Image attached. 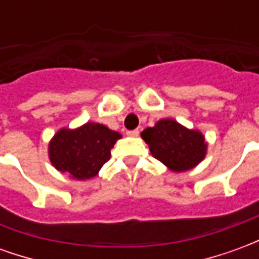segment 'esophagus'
<instances>
[{"instance_id": "34e87169", "label": "esophagus", "mask_w": 259, "mask_h": 259, "mask_svg": "<svg viewBox=\"0 0 259 259\" xmlns=\"http://www.w3.org/2000/svg\"><path fill=\"white\" fill-rule=\"evenodd\" d=\"M126 135L130 136V137H137V136L140 135V132H139V130H137V129H135V130H129V132H127V133H126Z\"/></svg>"}]
</instances>
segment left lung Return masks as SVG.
<instances>
[{
	"label": "left lung",
	"mask_w": 259,
	"mask_h": 259,
	"mask_svg": "<svg viewBox=\"0 0 259 259\" xmlns=\"http://www.w3.org/2000/svg\"><path fill=\"white\" fill-rule=\"evenodd\" d=\"M152 157L174 172L195 168L205 158V137L200 130L187 129L174 119H161L155 126L141 132Z\"/></svg>",
	"instance_id": "8db88e82"
}]
</instances>
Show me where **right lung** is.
<instances>
[{
    "instance_id": "right-lung-1",
    "label": "right lung",
    "mask_w": 259,
    "mask_h": 259,
    "mask_svg": "<svg viewBox=\"0 0 259 259\" xmlns=\"http://www.w3.org/2000/svg\"><path fill=\"white\" fill-rule=\"evenodd\" d=\"M122 135L96 122L76 129H59L48 144V157L61 174L76 180L97 176L109 161L111 150Z\"/></svg>"
}]
</instances>
